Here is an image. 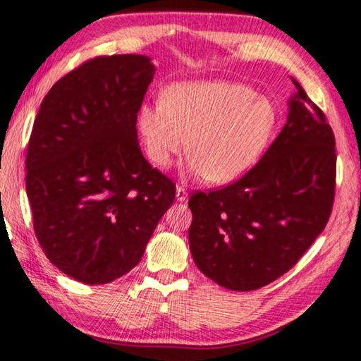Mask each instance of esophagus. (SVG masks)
Segmentation results:
<instances>
[{"mask_svg": "<svg viewBox=\"0 0 361 361\" xmlns=\"http://www.w3.org/2000/svg\"><path fill=\"white\" fill-rule=\"evenodd\" d=\"M186 199H188V192L185 190V186L178 185V186H176V201L183 202V201H186Z\"/></svg>", "mask_w": 361, "mask_h": 361, "instance_id": "34e87169", "label": "esophagus"}]
</instances>
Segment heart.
I'll list each match as a JSON object with an SVG mask.
<instances>
[{
    "label": "heart",
    "instance_id": "obj_1",
    "mask_svg": "<svg viewBox=\"0 0 361 361\" xmlns=\"http://www.w3.org/2000/svg\"><path fill=\"white\" fill-rule=\"evenodd\" d=\"M277 123L267 97L230 80L180 82L164 90L162 100L141 105L137 115L149 159L169 166L190 150V171L212 183L246 173Z\"/></svg>",
    "mask_w": 361,
    "mask_h": 361
}]
</instances>
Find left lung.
<instances>
[{
	"label": "left lung",
	"mask_w": 361,
	"mask_h": 361,
	"mask_svg": "<svg viewBox=\"0 0 361 361\" xmlns=\"http://www.w3.org/2000/svg\"><path fill=\"white\" fill-rule=\"evenodd\" d=\"M282 131L232 185L190 197L192 259L236 292L290 271L324 230L336 191V139L324 113L293 79Z\"/></svg>",
	"instance_id": "8db88e82"
}]
</instances>
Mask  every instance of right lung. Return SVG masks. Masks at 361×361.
Masks as SVG:
<instances>
[{
	"instance_id": "1",
	"label": "right lung",
	"mask_w": 361,
	"mask_h": 361,
	"mask_svg": "<svg viewBox=\"0 0 361 361\" xmlns=\"http://www.w3.org/2000/svg\"><path fill=\"white\" fill-rule=\"evenodd\" d=\"M155 66L144 55L99 56L43 99L25 157L35 236L51 264L89 285L131 271L175 201L173 181L137 142Z\"/></svg>"
}]
</instances>
